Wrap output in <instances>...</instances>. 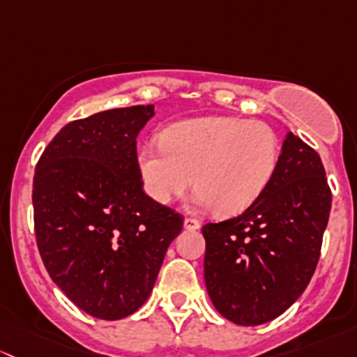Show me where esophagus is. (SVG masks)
<instances>
[{"mask_svg": "<svg viewBox=\"0 0 357 357\" xmlns=\"http://www.w3.org/2000/svg\"><path fill=\"white\" fill-rule=\"evenodd\" d=\"M183 227H185L187 230H197L201 227V222L197 218H194V216H187V218L183 220Z\"/></svg>", "mask_w": 357, "mask_h": 357, "instance_id": "34e87169", "label": "esophagus"}]
</instances>
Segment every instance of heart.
Instances as JSON below:
<instances>
[{"label": "heart", "mask_w": 357, "mask_h": 357, "mask_svg": "<svg viewBox=\"0 0 357 357\" xmlns=\"http://www.w3.org/2000/svg\"><path fill=\"white\" fill-rule=\"evenodd\" d=\"M278 160L280 139L271 125L215 115L165 127L160 142L141 146L137 168L156 203L183 196L194 182L199 204L237 215L266 190Z\"/></svg>", "instance_id": "b5f03b06"}]
</instances>
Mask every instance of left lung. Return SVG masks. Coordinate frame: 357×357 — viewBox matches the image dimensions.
I'll return each mask as SVG.
<instances>
[{"mask_svg":"<svg viewBox=\"0 0 357 357\" xmlns=\"http://www.w3.org/2000/svg\"><path fill=\"white\" fill-rule=\"evenodd\" d=\"M330 208L321 158L289 132L258 201L234 218L203 227L204 282L218 313L255 326L287 311L313 277Z\"/></svg>","mask_w":357,"mask_h":357,"instance_id":"left-lung-1","label":"left lung"}]
</instances>
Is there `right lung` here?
I'll return each mask as SVG.
<instances>
[{
	"mask_svg": "<svg viewBox=\"0 0 357 357\" xmlns=\"http://www.w3.org/2000/svg\"><path fill=\"white\" fill-rule=\"evenodd\" d=\"M153 105L65 125L32 183L34 232L51 280L87 314L120 319L151 294L183 216L142 189L137 134Z\"/></svg>",
	"mask_w": 357,
	"mask_h": 357,
	"instance_id": "right-lung-1",
	"label": "right lung"
}]
</instances>
